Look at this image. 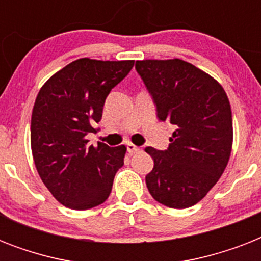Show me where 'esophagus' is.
Segmentation results:
<instances>
[{"label":"esophagus","mask_w":261,"mask_h":261,"mask_svg":"<svg viewBox=\"0 0 261 261\" xmlns=\"http://www.w3.org/2000/svg\"><path fill=\"white\" fill-rule=\"evenodd\" d=\"M141 150V147L135 146L133 143H127V151L130 153V154H134V153H138Z\"/></svg>","instance_id":"esophagus-1"}]
</instances>
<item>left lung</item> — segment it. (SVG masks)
<instances>
[{
  "label": "left lung",
  "instance_id": "8db88e82",
  "mask_svg": "<svg viewBox=\"0 0 261 261\" xmlns=\"http://www.w3.org/2000/svg\"><path fill=\"white\" fill-rule=\"evenodd\" d=\"M157 118L176 130L167 150L145 147L154 167L150 195L172 208L196 204L217 184L230 159L233 120L226 92L211 75L181 59L137 61Z\"/></svg>",
  "mask_w": 261,
  "mask_h": 261
}]
</instances>
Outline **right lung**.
<instances>
[{"mask_svg":"<svg viewBox=\"0 0 261 261\" xmlns=\"http://www.w3.org/2000/svg\"><path fill=\"white\" fill-rule=\"evenodd\" d=\"M134 66V61L81 58L57 71L39 90L31 119L35 167L53 196L73 210H88L108 199L126 146L98 142L96 133L111 89Z\"/></svg>","mask_w":261,"mask_h":261,"instance_id":"add662e5","label":"right lung"}]
</instances>
